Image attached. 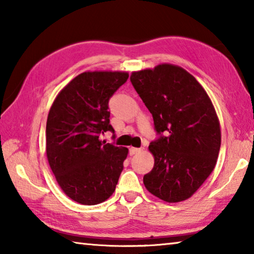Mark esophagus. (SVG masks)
Here are the masks:
<instances>
[{"label": "esophagus", "instance_id": "obj_1", "mask_svg": "<svg viewBox=\"0 0 254 254\" xmlns=\"http://www.w3.org/2000/svg\"><path fill=\"white\" fill-rule=\"evenodd\" d=\"M141 152V149L140 148H130V154L131 156H133V154H136Z\"/></svg>", "mask_w": 254, "mask_h": 254}]
</instances>
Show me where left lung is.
Instances as JSON below:
<instances>
[{"instance_id":"obj_1","label":"left lung","mask_w":254,"mask_h":254,"mask_svg":"<svg viewBox=\"0 0 254 254\" xmlns=\"http://www.w3.org/2000/svg\"><path fill=\"white\" fill-rule=\"evenodd\" d=\"M130 79L163 134L149 145L154 165L143 177L145 188L167 203L190 198L212 174L221 148L212 101L194 76L173 64L132 71Z\"/></svg>"}]
</instances>
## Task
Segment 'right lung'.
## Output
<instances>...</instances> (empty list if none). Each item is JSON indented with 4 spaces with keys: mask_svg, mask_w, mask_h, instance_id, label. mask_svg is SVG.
<instances>
[{
    "mask_svg": "<svg viewBox=\"0 0 254 254\" xmlns=\"http://www.w3.org/2000/svg\"><path fill=\"white\" fill-rule=\"evenodd\" d=\"M128 78L127 71H85L56 96L47 119L46 153L59 187L81 205L112 196L127 148L101 140L110 124L109 101Z\"/></svg>",
    "mask_w": 254,
    "mask_h": 254,
    "instance_id": "1",
    "label": "right lung"
}]
</instances>
